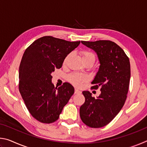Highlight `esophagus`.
I'll return each instance as SVG.
<instances>
[{
  "instance_id": "34e87169",
  "label": "esophagus",
  "mask_w": 147,
  "mask_h": 147,
  "mask_svg": "<svg viewBox=\"0 0 147 147\" xmlns=\"http://www.w3.org/2000/svg\"><path fill=\"white\" fill-rule=\"evenodd\" d=\"M74 93H75V94H79V93H81V91H80V90H78V89H74Z\"/></svg>"
}]
</instances>
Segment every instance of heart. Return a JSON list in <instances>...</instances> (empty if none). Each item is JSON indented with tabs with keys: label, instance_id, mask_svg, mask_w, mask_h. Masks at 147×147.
I'll return each mask as SVG.
<instances>
[{
	"label": "heart",
	"instance_id": "heart-1",
	"mask_svg": "<svg viewBox=\"0 0 147 147\" xmlns=\"http://www.w3.org/2000/svg\"><path fill=\"white\" fill-rule=\"evenodd\" d=\"M72 55V53H69L63 59V64L65 65L67 62L70 58V57ZM80 55L82 56V58L83 59V61L84 63H91L93 64L95 61V57H94V54L91 53L90 51H81ZM67 80L70 82L71 83L73 84L75 86H81L82 84L83 83L86 82L88 80V76L85 74H80V73H72L67 76Z\"/></svg>",
	"mask_w": 147,
	"mask_h": 147
}]
</instances>
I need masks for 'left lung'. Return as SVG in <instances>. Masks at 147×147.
I'll list each match as a JSON object with an SVG mask.
<instances>
[{"mask_svg":"<svg viewBox=\"0 0 147 147\" xmlns=\"http://www.w3.org/2000/svg\"><path fill=\"white\" fill-rule=\"evenodd\" d=\"M82 43L95 52L100 67L92 82V89L100 87L96 98L84 91L85 102L80 108L83 123L91 128H101L115 117L125 103L130 79L128 57L118 45L109 40L84 41Z\"/></svg>","mask_w":147,"mask_h":147,"instance_id":"8db88e82","label":"left lung"}]
</instances>
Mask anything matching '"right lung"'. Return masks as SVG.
Segmentation results:
<instances>
[{"label":"right lung","instance_id":"obj_1","mask_svg":"<svg viewBox=\"0 0 147 147\" xmlns=\"http://www.w3.org/2000/svg\"><path fill=\"white\" fill-rule=\"evenodd\" d=\"M80 43V41L44 36L24 51L19 66V92L29 112L41 123L49 124L58 120L74 94V89L69 83L55 88L51 73L61 67L65 57Z\"/></svg>","mask_w":147,"mask_h":147}]
</instances>
